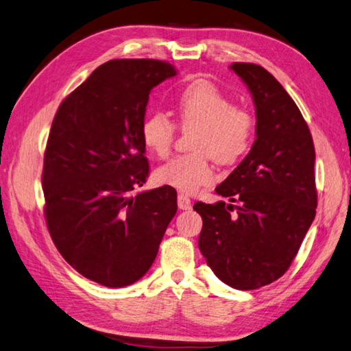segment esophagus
<instances>
[{
  "instance_id": "34e87169",
  "label": "esophagus",
  "mask_w": 351,
  "mask_h": 351,
  "mask_svg": "<svg viewBox=\"0 0 351 351\" xmlns=\"http://www.w3.org/2000/svg\"><path fill=\"white\" fill-rule=\"evenodd\" d=\"M178 206H179V209H182V210L190 209L191 208V200H190L189 195H185L182 193L178 194Z\"/></svg>"
}]
</instances>
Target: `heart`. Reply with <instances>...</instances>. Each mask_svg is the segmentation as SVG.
<instances>
[{
  "instance_id": "obj_1",
  "label": "heart",
  "mask_w": 351,
  "mask_h": 351,
  "mask_svg": "<svg viewBox=\"0 0 351 351\" xmlns=\"http://www.w3.org/2000/svg\"><path fill=\"white\" fill-rule=\"evenodd\" d=\"M181 128H195L191 141L194 152L182 154L160 166L154 176L161 185L191 194L213 182V158L230 166L250 152L256 137V118L242 106L232 104L230 97L206 80L184 88L175 104ZM176 136V124L166 113L156 112L143 121L142 138L157 157L169 156Z\"/></svg>"
}]
</instances>
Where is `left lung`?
I'll list each match as a JSON object with an SVG mask.
<instances>
[{
    "mask_svg": "<svg viewBox=\"0 0 351 351\" xmlns=\"http://www.w3.org/2000/svg\"><path fill=\"white\" fill-rule=\"evenodd\" d=\"M230 69L250 89L257 119L248 156L215 189L239 205L193 208L208 266L227 286L254 290L286 274L314 221L315 151L302 113L271 73L250 62Z\"/></svg>",
    "mask_w": 351,
    "mask_h": 351,
    "instance_id": "1",
    "label": "left lung"
}]
</instances>
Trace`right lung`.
Listing matches in <instances>:
<instances>
[{
  "label": "right lung",
  "instance_id": "add662e5",
  "mask_svg": "<svg viewBox=\"0 0 351 351\" xmlns=\"http://www.w3.org/2000/svg\"><path fill=\"white\" fill-rule=\"evenodd\" d=\"M176 76L157 60H112L61 104L49 133L45 217L61 256L106 287L141 280L176 214L172 186L133 194L148 178L142 124L154 86Z\"/></svg>",
  "mask_w": 351,
  "mask_h": 351
}]
</instances>
